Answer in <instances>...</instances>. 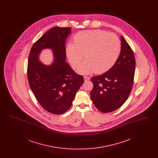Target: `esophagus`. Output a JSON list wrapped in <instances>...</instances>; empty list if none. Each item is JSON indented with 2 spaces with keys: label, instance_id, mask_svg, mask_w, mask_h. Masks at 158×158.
I'll return each mask as SVG.
<instances>
[{
  "label": "esophagus",
  "instance_id": "esophagus-1",
  "mask_svg": "<svg viewBox=\"0 0 158 158\" xmlns=\"http://www.w3.org/2000/svg\"><path fill=\"white\" fill-rule=\"evenodd\" d=\"M83 78H84L85 81H89L90 79V77H89V76H84Z\"/></svg>",
  "mask_w": 158,
  "mask_h": 158
}]
</instances>
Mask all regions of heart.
<instances>
[{
  "instance_id": "1",
  "label": "heart",
  "mask_w": 158,
  "mask_h": 158,
  "mask_svg": "<svg viewBox=\"0 0 158 158\" xmlns=\"http://www.w3.org/2000/svg\"><path fill=\"white\" fill-rule=\"evenodd\" d=\"M120 39L105 31H83L74 37V44L68 43L66 51L72 66L79 73L86 75L95 72L101 74L113 67L120 53Z\"/></svg>"
}]
</instances>
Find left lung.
<instances>
[{
    "label": "left lung",
    "mask_w": 158,
    "mask_h": 158,
    "mask_svg": "<svg viewBox=\"0 0 158 158\" xmlns=\"http://www.w3.org/2000/svg\"><path fill=\"white\" fill-rule=\"evenodd\" d=\"M121 44L120 56L113 67L91 79L94 84L91 99L103 113L119 108L126 101L132 89L135 66L134 53L123 36Z\"/></svg>",
    "instance_id": "left-lung-1"
}]
</instances>
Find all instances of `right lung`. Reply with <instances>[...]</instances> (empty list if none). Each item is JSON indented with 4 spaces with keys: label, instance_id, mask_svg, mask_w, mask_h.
Here are the masks:
<instances>
[{
    "label": "right lung",
    "instance_id": "add662e5",
    "mask_svg": "<svg viewBox=\"0 0 158 158\" xmlns=\"http://www.w3.org/2000/svg\"><path fill=\"white\" fill-rule=\"evenodd\" d=\"M72 28L55 27L38 39L31 49L28 79L31 89L43 108L54 114H62L72 104L77 91L84 82L66 62L65 43ZM44 49L53 53V62L46 65L39 60Z\"/></svg>",
    "mask_w": 158,
    "mask_h": 158
}]
</instances>
